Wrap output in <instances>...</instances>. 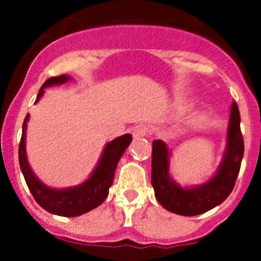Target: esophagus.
I'll use <instances>...</instances> for the list:
<instances>
[{
    "label": "esophagus",
    "mask_w": 261,
    "mask_h": 261,
    "mask_svg": "<svg viewBox=\"0 0 261 261\" xmlns=\"http://www.w3.org/2000/svg\"><path fill=\"white\" fill-rule=\"evenodd\" d=\"M149 134V126L145 125V123H139L136 125L135 127L133 128V135L134 138L139 139V138H144Z\"/></svg>",
    "instance_id": "obj_1"
}]
</instances>
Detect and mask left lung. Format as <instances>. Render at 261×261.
Wrapping results in <instances>:
<instances>
[{
	"label": "left lung",
	"instance_id": "obj_1",
	"mask_svg": "<svg viewBox=\"0 0 261 261\" xmlns=\"http://www.w3.org/2000/svg\"><path fill=\"white\" fill-rule=\"evenodd\" d=\"M151 186L158 202L168 211L180 216H197L222 203L235 187L244 156L240 112L231 105L225 155L215 177L201 186L183 188L169 175L170 151L162 140L152 141Z\"/></svg>",
	"mask_w": 261,
	"mask_h": 261
}]
</instances>
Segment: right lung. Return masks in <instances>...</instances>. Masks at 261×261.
I'll use <instances>...</instances> for the list:
<instances>
[{"label": "right lung", "instance_id": "right-lung-1", "mask_svg": "<svg viewBox=\"0 0 261 261\" xmlns=\"http://www.w3.org/2000/svg\"><path fill=\"white\" fill-rule=\"evenodd\" d=\"M69 80L70 77L65 74L49 78L41 86L35 103L41 98L46 87L63 84ZM29 117L30 115L28 114L22 123V135H21L20 145H18V162H20L21 172H22L26 184H28L35 201L48 212L58 216H64V217L81 216L102 204V202L109 196V189L114 181L115 170L118 160L121 159L125 150L130 145L133 136L130 134H126V135L110 141L103 149L96 169L84 183L70 187V188L54 189L49 188L43 181L39 180L29 165L25 147L26 126H28Z\"/></svg>", "mask_w": 261, "mask_h": 261}]
</instances>
